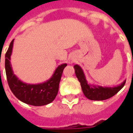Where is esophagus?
<instances>
[{"label": "esophagus", "mask_w": 133, "mask_h": 133, "mask_svg": "<svg viewBox=\"0 0 133 133\" xmlns=\"http://www.w3.org/2000/svg\"><path fill=\"white\" fill-rule=\"evenodd\" d=\"M71 63H72V61H71Z\"/></svg>", "instance_id": "obj_1"}]
</instances>
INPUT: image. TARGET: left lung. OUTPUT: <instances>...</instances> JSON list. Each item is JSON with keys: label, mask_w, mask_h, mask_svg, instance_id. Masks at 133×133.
<instances>
[{"label": "left lung", "mask_w": 133, "mask_h": 133, "mask_svg": "<svg viewBox=\"0 0 133 133\" xmlns=\"http://www.w3.org/2000/svg\"><path fill=\"white\" fill-rule=\"evenodd\" d=\"M76 77L81 83L83 92L88 99L91 100H104L110 98L122 89L125 84L126 80L116 86L107 87L91 84L88 82L81 67L78 65H74Z\"/></svg>", "instance_id": "obj_1"}]
</instances>
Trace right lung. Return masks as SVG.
<instances>
[{
	"instance_id": "1",
	"label": "right lung",
	"mask_w": 133,
	"mask_h": 133,
	"mask_svg": "<svg viewBox=\"0 0 133 133\" xmlns=\"http://www.w3.org/2000/svg\"><path fill=\"white\" fill-rule=\"evenodd\" d=\"M14 39L11 41L5 53V68L8 85L14 95L23 103L33 106L46 105L52 103L58 94L59 83L66 63L58 65L48 81L37 84L25 83L20 80L13 72L10 63Z\"/></svg>"
}]
</instances>
